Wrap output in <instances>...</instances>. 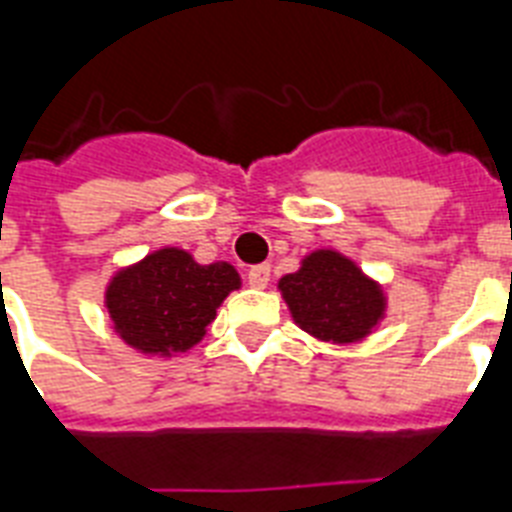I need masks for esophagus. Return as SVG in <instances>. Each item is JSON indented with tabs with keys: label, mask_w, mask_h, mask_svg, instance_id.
<instances>
[{
	"label": "esophagus",
	"mask_w": 512,
	"mask_h": 512,
	"mask_svg": "<svg viewBox=\"0 0 512 512\" xmlns=\"http://www.w3.org/2000/svg\"><path fill=\"white\" fill-rule=\"evenodd\" d=\"M247 281H249V287L265 289L268 287V281H271V268H268V265H255V268H249Z\"/></svg>",
	"instance_id": "34e87169"
}]
</instances>
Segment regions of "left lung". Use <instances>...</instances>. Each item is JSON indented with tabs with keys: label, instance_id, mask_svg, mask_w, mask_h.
Masks as SVG:
<instances>
[{
	"label": "left lung",
	"instance_id": "1",
	"mask_svg": "<svg viewBox=\"0 0 512 512\" xmlns=\"http://www.w3.org/2000/svg\"><path fill=\"white\" fill-rule=\"evenodd\" d=\"M279 289L297 327L324 342L364 340L385 316L380 284L335 249L311 252Z\"/></svg>",
	"mask_w": 512,
	"mask_h": 512
}]
</instances>
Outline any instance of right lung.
<instances>
[{
	"label": "right lung",
	"instance_id": "obj_1",
	"mask_svg": "<svg viewBox=\"0 0 512 512\" xmlns=\"http://www.w3.org/2000/svg\"><path fill=\"white\" fill-rule=\"evenodd\" d=\"M239 287L233 265H199L185 249L164 247L116 273L106 308L116 335L130 348L172 356L207 335L220 303Z\"/></svg>",
	"mask_w": 512,
	"mask_h": 512
}]
</instances>
